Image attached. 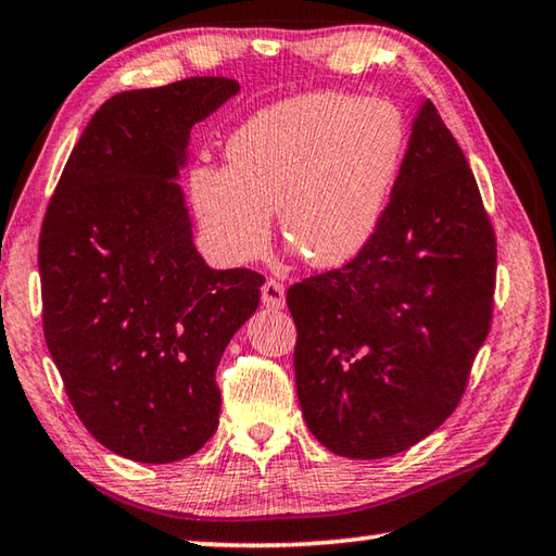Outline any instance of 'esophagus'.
<instances>
[{"label": "esophagus", "mask_w": 556, "mask_h": 556, "mask_svg": "<svg viewBox=\"0 0 556 556\" xmlns=\"http://www.w3.org/2000/svg\"><path fill=\"white\" fill-rule=\"evenodd\" d=\"M262 304L271 308V312L285 308V304H287L285 285H279V281H275V279H267L265 285H262Z\"/></svg>", "instance_id": "obj_1"}]
</instances>
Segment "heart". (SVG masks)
Segmentation results:
<instances>
[{
    "instance_id": "obj_1",
    "label": "heart",
    "mask_w": 556,
    "mask_h": 556,
    "mask_svg": "<svg viewBox=\"0 0 556 556\" xmlns=\"http://www.w3.org/2000/svg\"><path fill=\"white\" fill-rule=\"evenodd\" d=\"M407 129L384 100L308 92L260 110L225 147L228 168L191 174L193 211L213 255L265 252L271 213L306 265L336 269L368 248L397 181Z\"/></svg>"
}]
</instances>
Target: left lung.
<instances>
[{
    "instance_id": "1",
    "label": "left lung",
    "mask_w": 556,
    "mask_h": 556,
    "mask_svg": "<svg viewBox=\"0 0 556 556\" xmlns=\"http://www.w3.org/2000/svg\"><path fill=\"white\" fill-rule=\"evenodd\" d=\"M495 235L437 108L421 100L378 232L345 267L289 287L301 414L345 458L444 425L493 314Z\"/></svg>"
}]
</instances>
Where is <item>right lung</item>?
I'll list each match as a JSON object with an SVG mask.
<instances>
[{"label":"right lung","instance_id":"obj_1","mask_svg":"<svg viewBox=\"0 0 556 556\" xmlns=\"http://www.w3.org/2000/svg\"><path fill=\"white\" fill-rule=\"evenodd\" d=\"M238 92L188 78L110 98L43 218L46 345L86 429L139 464H174L215 434V368L260 306L262 275L205 265L178 186L193 125Z\"/></svg>","mask_w":556,"mask_h":556}]
</instances>
